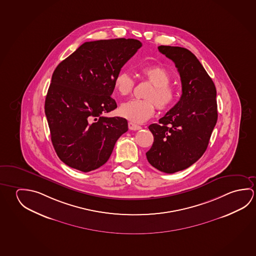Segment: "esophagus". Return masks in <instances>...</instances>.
I'll list each match as a JSON object with an SVG mask.
<instances>
[{
    "label": "esophagus",
    "mask_w": 256,
    "mask_h": 256,
    "mask_svg": "<svg viewBox=\"0 0 256 256\" xmlns=\"http://www.w3.org/2000/svg\"><path fill=\"white\" fill-rule=\"evenodd\" d=\"M128 128L130 130H141L142 128L138 126V125H136V124H134L133 122H128Z\"/></svg>",
    "instance_id": "1"
}]
</instances>
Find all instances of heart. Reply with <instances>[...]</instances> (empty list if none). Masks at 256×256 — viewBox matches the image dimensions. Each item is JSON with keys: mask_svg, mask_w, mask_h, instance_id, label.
I'll use <instances>...</instances> for the list:
<instances>
[{"mask_svg": "<svg viewBox=\"0 0 256 256\" xmlns=\"http://www.w3.org/2000/svg\"><path fill=\"white\" fill-rule=\"evenodd\" d=\"M141 74L152 84V88L144 94L146 99L125 102L118 109L122 117L134 123L148 120L154 114L155 104L160 110H167L172 108L176 99V90L168 84L172 76L166 68L160 65L146 66L141 70ZM134 86V80L128 72H118L114 78V90L122 96L130 94Z\"/></svg>", "mask_w": 256, "mask_h": 256, "instance_id": "heart-1", "label": "heart"}]
</instances>
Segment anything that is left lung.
Instances as JSON below:
<instances>
[{"instance_id":"obj_1","label":"left lung","mask_w":256,"mask_h":256,"mask_svg":"<svg viewBox=\"0 0 256 256\" xmlns=\"http://www.w3.org/2000/svg\"><path fill=\"white\" fill-rule=\"evenodd\" d=\"M158 49L175 63L182 94L158 124L148 128L154 139L146 158L160 172L172 174L188 168L206 151L218 120L216 88L190 50L168 46Z\"/></svg>"}]
</instances>
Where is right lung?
I'll return each mask as SVG.
<instances>
[{
  "instance_id": "obj_1",
  "label": "right lung",
  "mask_w": 256,
  "mask_h": 256,
  "mask_svg": "<svg viewBox=\"0 0 256 256\" xmlns=\"http://www.w3.org/2000/svg\"><path fill=\"white\" fill-rule=\"evenodd\" d=\"M141 46L132 38L86 42L55 68L44 112L55 152L68 166L100 168L128 130L126 118L102 114L117 108L114 78Z\"/></svg>"
}]
</instances>
